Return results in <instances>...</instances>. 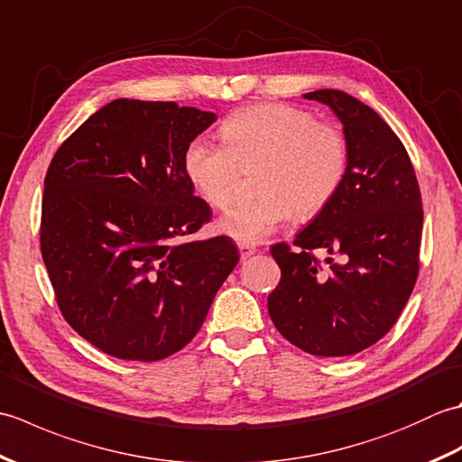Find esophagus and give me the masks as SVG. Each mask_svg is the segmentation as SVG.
Instances as JSON below:
<instances>
[{
	"label": "esophagus",
	"instance_id": "1",
	"mask_svg": "<svg viewBox=\"0 0 462 462\" xmlns=\"http://www.w3.org/2000/svg\"><path fill=\"white\" fill-rule=\"evenodd\" d=\"M238 248H240L242 260H248V258L252 256V254H256V248L250 246V244H238Z\"/></svg>",
	"mask_w": 462,
	"mask_h": 462
}]
</instances>
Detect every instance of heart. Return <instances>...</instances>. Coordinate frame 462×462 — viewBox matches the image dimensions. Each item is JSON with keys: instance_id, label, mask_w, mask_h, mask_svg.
<instances>
[{"instance_id": "b5f03b06", "label": "heart", "mask_w": 462, "mask_h": 462, "mask_svg": "<svg viewBox=\"0 0 462 462\" xmlns=\"http://www.w3.org/2000/svg\"><path fill=\"white\" fill-rule=\"evenodd\" d=\"M222 144L196 136L182 156L194 192L212 208L234 196L238 166L260 162L254 174L256 199L240 202L216 224L238 244H260L291 214L311 218L337 194L347 172V143L336 125L283 103H263L232 113L220 123Z\"/></svg>"}]
</instances>
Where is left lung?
Here are the masks:
<instances>
[{
    "mask_svg": "<svg viewBox=\"0 0 462 462\" xmlns=\"http://www.w3.org/2000/svg\"><path fill=\"white\" fill-rule=\"evenodd\" d=\"M303 99L337 116L347 172L333 200L296 234L298 248H272L282 280L268 311L296 347L343 357L377 343L403 311L419 273L423 204L403 143L371 106L336 89ZM311 249L327 254L328 267Z\"/></svg>",
    "mask_w": 462,
    "mask_h": 462,
    "instance_id": "obj_1",
    "label": "left lung"
}]
</instances>
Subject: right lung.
<instances>
[{
	"mask_svg": "<svg viewBox=\"0 0 462 462\" xmlns=\"http://www.w3.org/2000/svg\"><path fill=\"white\" fill-rule=\"evenodd\" d=\"M216 121L172 101L115 99L59 146L45 176L42 256L63 318L113 357L159 361L199 333L240 254L190 240L210 206L186 144Z\"/></svg>",
	"mask_w": 462,
	"mask_h": 462,
	"instance_id": "1",
	"label": "right lung"
}]
</instances>
